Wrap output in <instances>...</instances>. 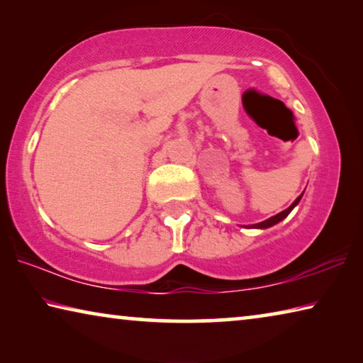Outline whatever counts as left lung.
I'll use <instances>...</instances> for the list:
<instances>
[{
  "mask_svg": "<svg viewBox=\"0 0 363 363\" xmlns=\"http://www.w3.org/2000/svg\"><path fill=\"white\" fill-rule=\"evenodd\" d=\"M301 196H303V194H301V195L298 196V199L293 201L290 208H286V210H284L281 213L275 214V216L269 218V219H266V220H262V223H257V224H253V225H245V227H248V229H269V227H272V225H275V224H279L280 220H284V219L288 216V214L291 213L293 208L299 203V201H301Z\"/></svg>",
  "mask_w": 363,
  "mask_h": 363,
  "instance_id": "8db88e82",
  "label": "left lung"
}]
</instances>
